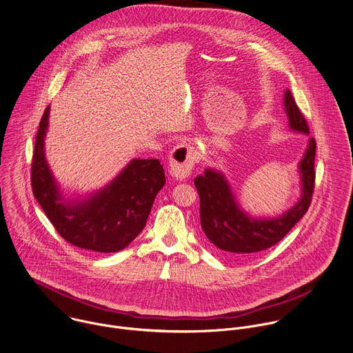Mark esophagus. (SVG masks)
Masks as SVG:
<instances>
[{
    "label": "esophagus",
    "instance_id": "obj_1",
    "mask_svg": "<svg viewBox=\"0 0 353 353\" xmlns=\"http://www.w3.org/2000/svg\"><path fill=\"white\" fill-rule=\"evenodd\" d=\"M198 161V152L187 143L177 144L169 155L170 174L177 180L190 177L194 165Z\"/></svg>",
    "mask_w": 353,
    "mask_h": 353
}]
</instances>
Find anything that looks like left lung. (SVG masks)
<instances>
[{
    "label": "left lung",
    "instance_id": "left-lung-1",
    "mask_svg": "<svg viewBox=\"0 0 353 353\" xmlns=\"http://www.w3.org/2000/svg\"><path fill=\"white\" fill-rule=\"evenodd\" d=\"M285 112L292 132L310 134L307 121L299 110L293 94L286 89ZM316 141L310 137L308 147L299 163L301 180L300 199L285 213L275 217H253L236 201L227 177L208 168L195 177L194 184L201 199V225L206 238L225 256L246 257L276 245L307 213L315 184Z\"/></svg>",
    "mask_w": 353,
    "mask_h": 353
}]
</instances>
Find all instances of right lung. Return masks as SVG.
Returning a JSON list of instances; mask_svg holds the SVG:
<instances>
[{"instance_id": "add662e5", "label": "right lung", "mask_w": 353, "mask_h": 353, "mask_svg": "<svg viewBox=\"0 0 353 353\" xmlns=\"http://www.w3.org/2000/svg\"><path fill=\"white\" fill-rule=\"evenodd\" d=\"M46 107L35 137L31 187L37 202L68 243L99 253L125 249L145 227L154 199L165 185L158 159H132L103 188L86 196L65 198L45 158L49 125Z\"/></svg>"}]
</instances>
